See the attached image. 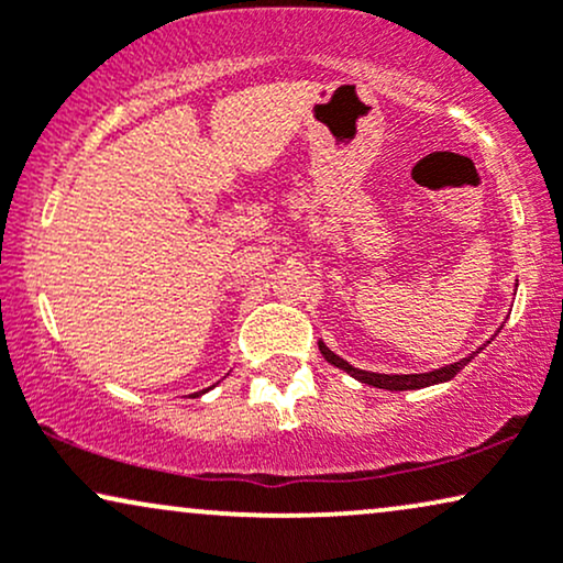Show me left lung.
<instances>
[{
    "label": "left lung",
    "instance_id": "1",
    "mask_svg": "<svg viewBox=\"0 0 563 563\" xmlns=\"http://www.w3.org/2000/svg\"><path fill=\"white\" fill-rule=\"evenodd\" d=\"M318 349H320V354L325 356V362H331L333 367L349 372V375H352L354 379H360V383H364V385H372V388H383V390H419V388H429V385H437V383H448V379L455 377L457 372L473 360V354H471V356H465V360H460L455 364H448V367H440V369H432V372H421V375H379V372H367V369L352 367V364L341 360V356H335L331 349L323 344V341H318ZM481 349H484V346H481ZM481 349H478V352H481Z\"/></svg>",
    "mask_w": 563,
    "mask_h": 563
}]
</instances>
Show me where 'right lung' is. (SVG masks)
Instances as JSON below:
<instances>
[{
  "label": "right lung",
  "instance_id": "add662e5",
  "mask_svg": "<svg viewBox=\"0 0 563 563\" xmlns=\"http://www.w3.org/2000/svg\"><path fill=\"white\" fill-rule=\"evenodd\" d=\"M199 396H201V393H199Z\"/></svg>",
  "mask_w": 563,
  "mask_h": 563
}]
</instances>
